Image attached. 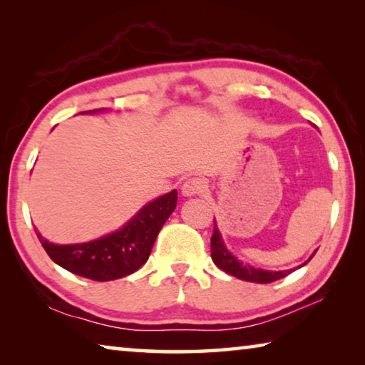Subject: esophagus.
I'll return each mask as SVG.
<instances>
[{"mask_svg":"<svg viewBox=\"0 0 365 365\" xmlns=\"http://www.w3.org/2000/svg\"><path fill=\"white\" fill-rule=\"evenodd\" d=\"M206 188L207 185L205 182V178L193 177V178H188L187 182H183L182 193L183 196H196V195H201L202 191H206Z\"/></svg>","mask_w":365,"mask_h":365,"instance_id":"34e87169","label":"esophagus"}]
</instances>
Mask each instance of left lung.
I'll return each mask as SVG.
<instances>
[{
    "mask_svg": "<svg viewBox=\"0 0 365 365\" xmlns=\"http://www.w3.org/2000/svg\"><path fill=\"white\" fill-rule=\"evenodd\" d=\"M314 255H316V252H314ZM312 256H311V259H312ZM211 257H212L214 264L217 265L219 269L227 272V274L237 277V279H240V280H246V282H252V283H272L275 280L283 279V277H287L288 274H292V272L294 270V269L279 270V272L262 270V269H255V267H251V265L240 262L238 259L232 256V252L225 248L224 242H222L220 232L217 230V225H215V220H214V232L211 237Z\"/></svg>",
    "mask_w": 365,
    "mask_h": 365,
    "instance_id": "8db88e82",
    "label": "left lung"
}]
</instances>
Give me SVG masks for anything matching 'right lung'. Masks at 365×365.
<instances>
[{
    "instance_id": "1",
    "label": "right lung",
    "mask_w": 365,
    "mask_h": 365,
    "mask_svg": "<svg viewBox=\"0 0 365 365\" xmlns=\"http://www.w3.org/2000/svg\"><path fill=\"white\" fill-rule=\"evenodd\" d=\"M175 206L177 190H172L141 207L120 230L88 243L54 245L35 232L48 256L63 269L96 282L117 280L133 274L148 261L158 233Z\"/></svg>"
}]
</instances>
